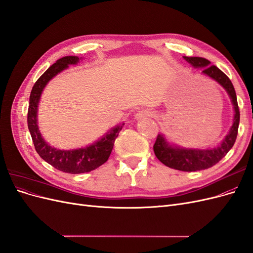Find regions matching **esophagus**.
I'll use <instances>...</instances> for the list:
<instances>
[{
  "instance_id": "obj_1",
  "label": "esophagus",
  "mask_w": 253,
  "mask_h": 253,
  "mask_svg": "<svg viewBox=\"0 0 253 253\" xmlns=\"http://www.w3.org/2000/svg\"><path fill=\"white\" fill-rule=\"evenodd\" d=\"M153 116V112L151 110H141L139 112H137L135 115L136 119H143L147 117H152Z\"/></svg>"
}]
</instances>
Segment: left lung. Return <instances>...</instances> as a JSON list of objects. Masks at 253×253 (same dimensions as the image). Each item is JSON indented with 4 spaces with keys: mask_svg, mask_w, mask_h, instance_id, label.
Returning a JSON list of instances; mask_svg holds the SVG:
<instances>
[{
    "mask_svg": "<svg viewBox=\"0 0 253 253\" xmlns=\"http://www.w3.org/2000/svg\"><path fill=\"white\" fill-rule=\"evenodd\" d=\"M186 61L195 68H202V73L208 76L211 79L215 80L223 86L231 98L234 108L233 125L225 137L223 142L218 147L212 149H185L175 147L167 141L163 134H158L154 143V153L159 162L165 166L172 168L175 170L193 172L208 169V168L216 165L219 160L225 157L227 153L230 151L236 140L237 129L240 125V110L237 104V99L233 84L227 76L221 72L215 65H210V61L201 57H183Z\"/></svg>",
    "mask_w": 253,
    "mask_h": 253,
    "instance_id": "8db88e82",
    "label": "left lung"
}]
</instances>
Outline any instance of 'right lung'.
<instances>
[{"label": "right lung", "mask_w": 253, "mask_h": 253, "mask_svg": "<svg viewBox=\"0 0 253 253\" xmlns=\"http://www.w3.org/2000/svg\"><path fill=\"white\" fill-rule=\"evenodd\" d=\"M79 58L76 56H67L59 59L53 63L41 77L37 80L29 97V105L27 113L28 129L32 135L35 149L38 154L57 170L71 174H80L90 172L103 165L109 159L114 147L115 139L121 131V126H115L106 133L101 139L88 145L86 148L76 150H58L52 148L43 139L37 122L38 103L44 87L50 79L60 72L64 71L70 64H77Z\"/></svg>", "instance_id": "1"}]
</instances>
